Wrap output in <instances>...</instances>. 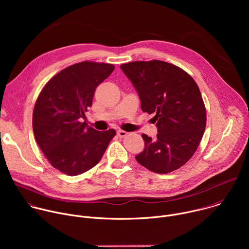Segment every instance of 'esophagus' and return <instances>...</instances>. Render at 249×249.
<instances>
[{"label": "esophagus", "instance_id": "obj_1", "mask_svg": "<svg viewBox=\"0 0 249 249\" xmlns=\"http://www.w3.org/2000/svg\"><path fill=\"white\" fill-rule=\"evenodd\" d=\"M127 134H128V133H127V132H125V131H123V130H118V131H117V136H118V137H120V138L125 137Z\"/></svg>", "mask_w": 249, "mask_h": 249}]
</instances>
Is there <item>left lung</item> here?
I'll return each mask as SVG.
<instances>
[{
	"mask_svg": "<svg viewBox=\"0 0 249 249\" xmlns=\"http://www.w3.org/2000/svg\"><path fill=\"white\" fill-rule=\"evenodd\" d=\"M141 99L143 112L155 113L157 138L143 134L137 161L156 173L184 165L196 152L206 128V108L196 82L167 62L138 61L120 66Z\"/></svg>",
	"mask_w": 249,
	"mask_h": 249,
	"instance_id": "left-lung-1",
	"label": "left lung"
}]
</instances>
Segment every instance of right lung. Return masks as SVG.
I'll list each match as a JSON object with an SVG mask.
<instances>
[{
	"label": "right lung",
	"instance_id": "1",
	"mask_svg": "<svg viewBox=\"0 0 249 249\" xmlns=\"http://www.w3.org/2000/svg\"><path fill=\"white\" fill-rule=\"evenodd\" d=\"M113 70L112 64L89 61L67 67L45 85L35 102V140L51 165L67 175L96 165L116 135L114 129L96 131L82 122L95 89Z\"/></svg>",
	"mask_w": 249,
	"mask_h": 249
}]
</instances>
